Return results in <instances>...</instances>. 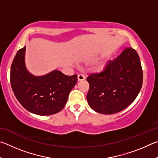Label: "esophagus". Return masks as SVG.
<instances>
[{"label": "esophagus", "instance_id": "1", "mask_svg": "<svg viewBox=\"0 0 158 158\" xmlns=\"http://www.w3.org/2000/svg\"><path fill=\"white\" fill-rule=\"evenodd\" d=\"M77 78H78V81H83V80L85 79V76L82 74H78V77Z\"/></svg>", "mask_w": 158, "mask_h": 158}]
</instances>
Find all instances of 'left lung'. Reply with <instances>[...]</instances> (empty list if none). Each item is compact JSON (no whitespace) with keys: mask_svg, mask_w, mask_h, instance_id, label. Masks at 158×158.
<instances>
[{"mask_svg":"<svg viewBox=\"0 0 158 158\" xmlns=\"http://www.w3.org/2000/svg\"><path fill=\"white\" fill-rule=\"evenodd\" d=\"M89 106L103 114H113L132 104L143 83V71L137 52L126 47L116 59L109 60L100 73L86 78Z\"/></svg>","mask_w":158,"mask_h":158,"instance_id":"obj_1","label":"left lung"}]
</instances>
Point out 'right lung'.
Segmentation results:
<instances>
[{"label":"right lung","instance_id":"add662e5","mask_svg":"<svg viewBox=\"0 0 158 158\" xmlns=\"http://www.w3.org/2000/svg\"><path fill=\"white\" fill-rule=\"evenodd\" d=\"M26 47L18 51L10 69V83L15 97L26 110L46 116L62 110L77 75L67 76L54 70L42 77L32 75L24 63Z\"/></svg>","mask_w":158,"mask_h":158}]
</instances>
